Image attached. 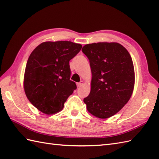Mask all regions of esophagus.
Listing matches in <instances>:
<instances>
[{"label": "esophagus", "instance_id": "34e87169", "mask_svg": "<svg viewBox=\"0 0 159 159\" xmlns=\"http://www.w3.org/2000/svg\"><path fill=\"white\" fill-rule=\"evenodd\" d=\"M83 83H83V81L81 80L80 83H77V87H81V86H82L83 84Z\"/></svg>", "mask_w": 159, "mask_h": 159}]
</instances>
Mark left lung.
Here are the masks:
<instances>
[{"instance_id":"left-lung-1","label":"left lung","mask_w":159,"mask_h":159,"mask_svg":"<svg viewBox=\"0 0 159 159\" xmlns=\"http://www.w3.org/2000/svg\"><path fill=\"white\" fill-rule=\"evenodd\" d=\"M82 51L92 73L90 93L83 101L95 116L109 118L123 108L132 95L135 74L131 55L117 43L88 44Z\"/></svg>"}]
</instances>
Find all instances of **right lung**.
<instances>
[{"mask_svg":"<svg viewBox=\"0 0 159 159\" xmlns=\"http://www.w3.org/2000/svg\"><path fill=\"white\" fill-rule=\"evenodd\" d=\"M82 45L71 41L45 42L36 47L28 60L24 91L31 104L46 114H55L76 90L70 80L69 61Z\"/></svg>","mask_w":159,"mask_h":159,"instance_id":"right-lung-1","label":"right lung"}]
</instances>
